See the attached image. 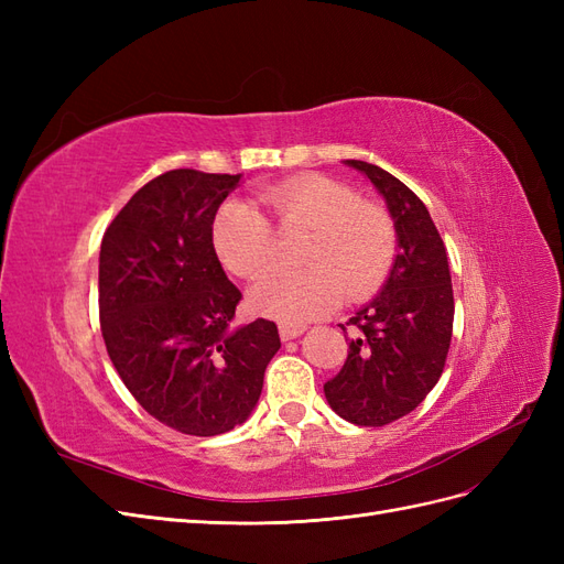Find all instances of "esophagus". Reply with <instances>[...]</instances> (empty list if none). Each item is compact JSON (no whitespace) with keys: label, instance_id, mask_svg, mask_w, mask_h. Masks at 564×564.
I'll return each mask as SVG.
<instances>
[{"label":"esophagus","instance_id":"esophagus-1","mask_svg":"<svg viewBox=\"0 0 564 564\" xmlns=\"http://www.w3.org/2000/svg\"><path fill=\"white\" fill-rule=\"evenodd\" d=\"M305 332V324L299 322H280V336L282 340H292Z\"/></svg>","mask_w":564,"mask_h":564}]
</instances>
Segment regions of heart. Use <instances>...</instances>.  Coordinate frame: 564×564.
<instances>
[{
  "label": "heart",
  "mask_w": 564,
  "mask_h": 564,
  "mask_svg": "<svg viewBox=\"0 0 564 564\" xmlns=\"http://www.w3.org/2000/svg\"><path fill=\"white\" fill-rule=\"evenodd\" d=\"M259 202L284 235L305 232L301 270H275L253 289L256 308L284 322H303L332 311L344 299H367L386 282L398 256L390 212L360 199L348 183L305 174L259 193ZM220 263L245 280L261 278L278 256L275 228L256 207L226 202L214 218Z\"/></svg>",
  "instance_id": "b5f03b06"
}]
</instances>
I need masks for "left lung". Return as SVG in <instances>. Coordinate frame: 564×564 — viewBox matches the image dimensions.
I'll list each match as a JSON object with an SVG mask.
<instances>
[{"instance_id": "8db88e82", "label": "left lung", "mask_w": 564, "mask_h": 564, "mask_svg": "<svg viewBox=\"0 0 564 564\" xmlns=\"http://www.w3.org/2000/svg\"><path fill=\"white\" fill-rule=\"evenodd\" d=\"M386 197L395 218L398 256L381 294L346 324L348 360L324 395L355 425L379 429L406 416L445 371L454 327V292L445 242L409 187L381 166L346 160ZM344 334L348 329L338 324Z\"/></svg>"}]
</instances>
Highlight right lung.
<instances>
[{
  "mask_svg": "<svg viewBox=\"0 0 564 564\" xmlns=\"http://www.w3.org/2000/svg\"><path fill=\"white\" fill-rule=\"evenodd\" d=\"M240 174L172 169L108 226L98 315L110 360L150 416L212 437L247 421L280 350L278 324L232 327L237 289L214 249V218Z\"/></svg>",
  "mask_w": 564,
  "mask_h": 564,
  "instance_id": "1",
  "label": "right lung"
}]
</instances>
